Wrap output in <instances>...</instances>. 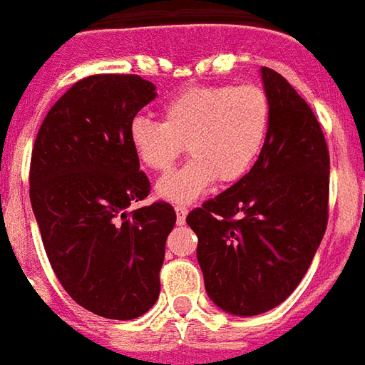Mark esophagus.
Returning a JSON list of instances; mask_svg holds the SVG:
<instances>
[{"label":"esophagus","mask_w":365,"mask_h":365,"mask_svg":"<svg viewBox=\"0 0 365 365\" xmlns=\"http://www.w3.org/2000/svg\"><path fill=\"white\" fill-rule=\"evenodd\" d=\"M175 212H177V223H185L188 210L185 206H175Z\"/></svg>","instance_id":"1"}]
</instances>
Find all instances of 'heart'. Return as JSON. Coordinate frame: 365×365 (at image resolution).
I'll use <instances>...</instances> for the list:
<instances>
[{
	"instance_id": "obj_1",
	"label": "heart",
	"mask_w": 365,
	"mask_h": 365,
	"mask_svg": "<svg viewBox=\"0 0 365 365\" xmlns=\"http://www.w3.org/2000/svg\"><path fill=\"white\" fill-rule=\"evenodd\" d=\"M270 103L259 85H204L186 89L161 110V122L138 116L128 138L138 161L167 173L186 145L192 157L159 180L157 194L185 204L214 185H233L249 175L264 148Z\"/></svg>"
}]
</instances>
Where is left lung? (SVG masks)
Segmentation results:
<instances>
[{
	"label": "left lung",
	"instance_id": "obj_1",
	"mask_svg": "<svg viewBox=\"0 0 365 365\" xmlns=\"http://www.w3.org/2000/svg\"><path fill=\"white\" fill-rule=\"evenodd\" d=\"M270 103L264 148L249 175L192 210L210 299L231 315L274 309L307 272L329 222V148L294 87L262 68Z\"/></svg>",
	"mask_w": 365,
	"mask_h": 365
}]
</instances>
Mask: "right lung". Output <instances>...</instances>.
<instances>
[{"mask_svg":"<svg viewBox=\"0 0 365 365\" xmlns=\"http://www.w3.org/2000/svg\"><path fill=\"white\" fill-rule=\"evenodd\" d=\"M140 76L101 73L77 81L42 122L31 157V204L44 251L73 302L105 319L148 313L159 297L171 204L148 198L128 130L155 98Z\"/></svg>","mask_w":365,"mask_h":365,"instance_id":"obj_1","label":"right lung"}]
</instances>
